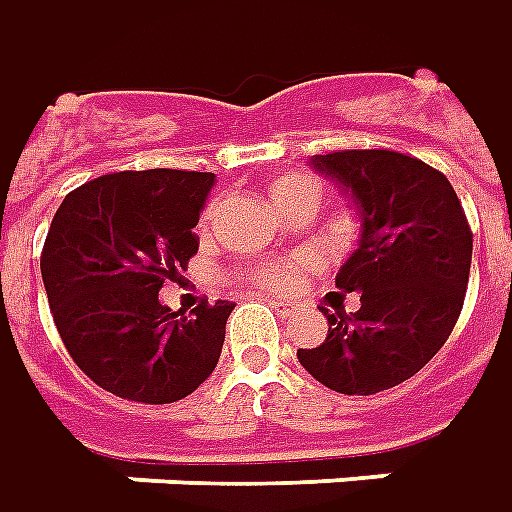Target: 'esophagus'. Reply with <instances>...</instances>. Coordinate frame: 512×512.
<instances>
[{
  "label": "esophagus",
  "mask_w": 512,
  "mask_h": 512,
  "mask_svg": "<svg viewBox=\"0 0 512 512\" xmlns=\"http://www.w3.org/2000/svg\"><path fill=\"white\" fill-rule=\"evenodd\" d=\"M267 301H270V307H276L279 315H293V310H296L293 301H281V298H267Z\"/></svg>",
  "instance_id": "obj_1"
}]
</instances>
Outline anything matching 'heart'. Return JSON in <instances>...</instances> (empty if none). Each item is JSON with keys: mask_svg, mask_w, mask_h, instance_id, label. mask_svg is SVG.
<instances>
[{"mask_svg": "<svg viewBox=\"0 0 512 512\" xmlns=\"http://www.w3.org/2000/svg\"><path fill=\"white\" fill-rule=\"evenodd\" d=\"M267 194H270V200L276 202V208H281L284 214L298 208V205H315L318 208V202H321V183L307 177V174H281V177H276L273 183L267 185ZM214 208L216 205L211 202L202 211V225L211 222ZM304 267H307L304 259H293V262L287 264H256V267L248 270V279L264 287V290H287V287L296 284L298 276L304 273Z\"/></svg>", "mask_w": 512, "mask_h": 512, "instance_id": "1", "label": "heart"}]
</instances>
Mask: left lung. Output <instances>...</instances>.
Segmentation results:
<instances>
[{
	"label": "left lung",
	"instance_id": "8db88e82",
	"mask_svg": "<svg viewBox=\"0 0 512 512\" xmlns=\"http://www.w3.org/2000/svg\"><path fill=\"white\" fill-rule=\"evenodd\" d=\"M310 166L355 205L358 248L335 287L360 293V310L321 307L327 341L298 349V363L332 392H386L448 341L471 276V225L448 177L417 157L352 149L315 154Z\"/></svg>",
	"mask_w": 512,
	"mask_h": 512
}]
</instances>
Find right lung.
Wrapping results in <instances>:
<instances>
[{
	"instance_id": "obj_1",
	"label": "right lung",
	"mask_w": 512,
	"mask_h": 512,
	"mask_svg": "<svg viewBox=\"0 0 512 512\" xmlns=\"http://www.w3.org/2000/svg\"><path fill=\"white\" fill-rule=\"evenodd\" d=\"M211 171H118L70 191L41 250L58 335L78 369L135 403L183 400L216 369L231 301H160L200 248Z\"/></svg>"
}]
</instances>
